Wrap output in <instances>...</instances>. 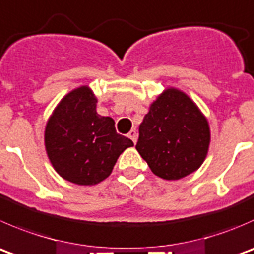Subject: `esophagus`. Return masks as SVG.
<instances>
[{
	"label": "esophagus",
	"mask_w": 254,
	"mask_h": 254,
	"mask_svg": "<svg viewBox=\"0 0 254 254\" xmlns=\"http://www.w3.org/2000/svg\"><path fill=\"white\" fill-rule=\"evenodd\" d=\"M127 136H129L130 139H131L132 141H134V144H135V142H136V140H137V132L135 131V130H130L129 134H127Z\"/></svg>",
	"instance_id": "obj_1"
}]
</instances>
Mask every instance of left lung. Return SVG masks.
Instances as JSON below:
<instances>
[{"instance_id":"1","label":"left lung","mask_w":254,"mask_h":254,"mask_svg":"<svg viewBox=\"0 0 254 254\" xmlns=\"http://www.w3.org/2000/svg\"><path fill=\"white\" fill-rule=\"evenodd\" d=\"M210 127L197 105L181 90H165L139 127L136 150L156 176L180 180L202 165Z\"/></svg>"}]
</instances>
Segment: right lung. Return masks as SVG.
<instances>
[{"label": "right lung", "mask_w": 254, "mask_h": 254, "mask_svg": "<svg viewBox=\"0 0 254 254\" xmlns=\"http://www.w3.org/2000/svg\"><path fill=\"white\" fill-rule=\"evenodd\" d=\"M112 118L97 113V98L88 87L68 93L47 123L44 142L54 170L67 181L95 185L107 179L118 157L134 146L118 134Z\"/></svg>", "instance_id": "1"}]
</instances>
